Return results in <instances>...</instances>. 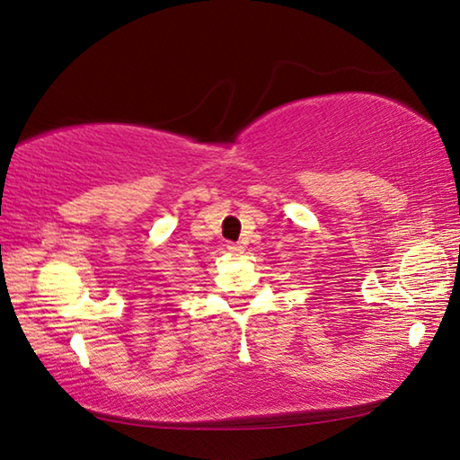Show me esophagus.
<instances>
[{
    "label": "esophagus",
    "mask_w": 460,
    "mask_h": 460,
    "mask_svg": "<svg viewBox=\"0 0 460 460\" xmlns=\"http://www.w3.org/2000/svg\"><path fill=\"white\" fill-rule=\"evenodd\" d=\"M227 249L231 251V253H239L241 245H239V243H227Z\"/></svg>",
    "instance_id": "34e87169"
}]
</instances>
